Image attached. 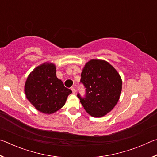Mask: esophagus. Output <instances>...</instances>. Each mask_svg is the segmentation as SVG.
Listing matches in <instances>:
<instances>
[{"instance_id": "1", "label": "esophagus", "mask_w": 157, "mask_h": 157, "mask_svg": "<svg viewBox=\"0 0 157 157\" xmlns=\"http://www.w3.org/2000/svg\"><path fill=\"white\" fill-rule=\"evenodd\" d=\"M71 91H72V92H73V94H75V92H76V90L75 89V88H73V87H71Z\"/></svg>"}]
</instances>
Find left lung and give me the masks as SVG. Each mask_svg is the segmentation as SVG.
Listing matches in <instances>:
<instances>
[{
    "mask_svg": "<svg viewBox=\"0 0 157 157\" xmlns=\"http://www.w3.org/2000/svg\"><path fill=\"white\" fill-rule=\"evenodd\" d=\"M80 82L86 88V95L78 94L89 115L100 118L113 109L122 91V79L113 66L105 60L91 59L84 65Z\"/></svg>",
    "mask_w": 157,
    "mask_h": 157,
    "instance_id": "8db88e82",
    "label": "left lung"
}]
</instances>
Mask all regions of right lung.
<instances>
[{
    "mask_svg": "<svg viewBox=\"0 0 157 157\" xmlns=\"http://www.w3.org/2000/svg\"><path fill=\"white\" fill-rule=\"evenodd\" d=\"M24 91L36 109L46 114L63 107L72 93L57 78L56 66L50 62L42 63L32 71L26 79Z\"/></svg>",
    "mask_w": 157,
    "mask_h": 157,
    "instance_id": "right-lung-1",
    "label": "right lung"
}]
</instances>
